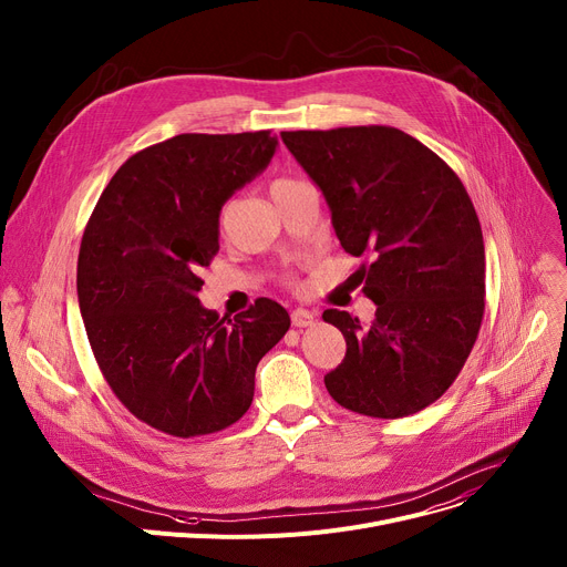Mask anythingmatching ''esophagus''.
<instances>
[{
	"instance_id": "1",
	"label": "esophagus",
	"mask_w": 567,
	"mask_h": 567,
	"mask_svg": "<svg viewBox=\"0 0 567 567\" xmlns=\"http://www.w3.org/2000/svg\"><path fill=\"white\" fill-rule=\"evenodd\" d=\"M315 321H317V315L310 312V310H306V308H296V310L291 312V323H293L296 328H308V326H312Z\"/></svg>"
}]
</instances>
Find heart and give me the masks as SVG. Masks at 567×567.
<instances>
[{
	"label": "heart",
	"mask_w": 567,
	"mask_h": 567,
	"mask_svg": "<svg viewBox=\"0 0 567 567\" xmlns=\"http://www.w3.org/2000/svg\"><path fill=\"white\" fill-rule=\"evenodd\" d=\"M287 182H291V179H287V177L276 179V182H274V188H276V186H280V184H287ZM225 223H228V207H223V209H220V214H218V225H220V228H225Z\"/></svg>",
	"instance_id": "1"
}]
</instances>
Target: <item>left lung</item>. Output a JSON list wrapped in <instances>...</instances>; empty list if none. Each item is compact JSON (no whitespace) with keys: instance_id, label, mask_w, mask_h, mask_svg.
<instances>
[{"instance_id":"left-lung-1","label":"left lung","mask_w":567,"mask_h":567,"mask_svg":"<svg viewBox=\"0 0 567 567\" xmlns=\"http://www.w3.org/2000/svg\"><path fill=\"white\" fill-rule=\"evenodd\" d=\"M321 188L375 319L326 310L347 355L328 394L367 417L399 420L456 381L485 310V248L461 177L410 134L388 125L280 134Z\"/></svg>"}]
</instances>
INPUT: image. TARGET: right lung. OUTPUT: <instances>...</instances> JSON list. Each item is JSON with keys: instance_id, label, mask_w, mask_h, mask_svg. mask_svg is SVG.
<instances>
[{"instance_id": "add662e5", "label": "right lung", "mask_w": 567, "mask_h": 567, "mask_svg": "<svg viewBox=\"0 0 567 567\" xmlns=\"http://www.w3.org/2000/svg\"><path fill=\"white\" fill-rule=\"evenodd\" d=\"M276 145L269 130L150 145L111 177L86 223L78 296L93 355L118 401L162 433L196 437L239 422L257 362L289 330L271 298L235 319L198 298L223 203L269 166Z\"/></svg>"}]
</instances>
